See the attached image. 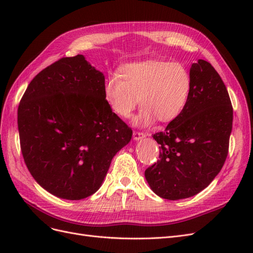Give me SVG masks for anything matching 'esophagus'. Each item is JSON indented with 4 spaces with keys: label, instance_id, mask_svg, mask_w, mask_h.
I'll list each match as a JSON object with an SVG mask.
<instances>
[{
    "label": "esophagus",
    "instance_id": "esophagus-1",
    "mask_svg": "<svg viewBox=\"0 0 253 253\" xmlns=\"http://www.w3.org/2000/svg\"><path fill=\"white\" fill-rule=\"evenodd\" d=\"M143 137H145V133H144V132L134 131V133H133V138H134V140H140V139L143 138Z\"/></svg>",
    "mask_w": 253,
    "mask_h": 253
}]
</instances>
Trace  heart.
I'll return each instance as SVG.
<instances>
[{"instance_id": "obj_1", "label": "heart", "mask_w": 253, "mask_h": 253, "mask_svg": "<svg viewBox=\"0 0 253 253\" xmlns=\"http://www.w3.org/2000/svg\"><path fill=\"white\" fill-rule=\"evenodd\" d=\"M192 77L180 62L150 60L122 65L118 76H110L103 85V94L112 111L128 118L142 105L137 126H148L156 118L169 122L177 118L188 102Z\"/></svg>"}]
</instances>
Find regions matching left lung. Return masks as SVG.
<instances>
[{"label":"left lung","mask_w":253,"mask_h":253,"mask_svg":"<svg viewBox=\"0 0 253 253\" xmlns=\"http://www.w3.org/2000/svg\"><path fill=\"white\" fill-rule=\"evenodd\" d=\"M188 102L163 132L157 163L144 172L151 189L170 201L191 197L208 187L228 155L233 109L226 85L214 67L197 60Z\"/></svg>","instance_id":"8db88e82"}]
</instances>
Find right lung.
Wrapping results in <instances>:
<instances>
[{"mask_svg":"<svg viewBox=\"0 0 253 253\" xmlns=\"http://www.w3.org/2000/svg\"><path fill=\"white\" fill-rule=\"evenodd\" d=\"M104 76L82 55L62 58L29 83L18 109L23 158L39 185L71 201L100 188L133 131L112 112Z\"/></svg>","mask_w":253,"mask_h":253,"instance_id":"add662e5","label":"right lung"}]
</instances>
